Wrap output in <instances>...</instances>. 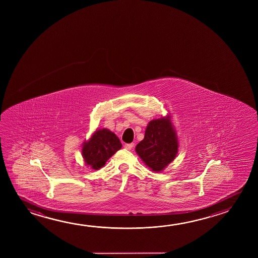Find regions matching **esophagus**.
<instances>
[{"mask_svg": "<svg viewBox=\"0 0 258 258\" xmlns=\"http://www.w3.org/2000/svg\"><path fill=\"white\" fill-rule=\"evenodd\" d=\"M133 147H134V144L133 143L125 144V145H124V148L127 149V150H131Z\"/></svg>", "mask_w": 258, "mask_h": 258, "instance_id": "34e87169", "label": "esophagus"}]
</instances>
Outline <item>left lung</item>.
I'll list each match as a JSON object with an SVG mask.
<instances>
[{"instance_id":"left-lung-1","label":"left lung","mask_w":258,"mask_h":258,"mask_svg":"<svg viewBox=\"0 0 258 258\" xmlns=\"http://www.w3.org/2000/svg\"><path fill=\"white\" fill-rule=\"evenodd\" d=\"M176 131L171 122V116L150 120L144 140L136 147V152L145 165L154 172H162L177 155Z\"/></svg>"}]
</instances>
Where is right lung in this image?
<instances>
[{"instance_id": "add662e5", "label": "right lung", "mask_w": 258, "mask_h": 258, "mask_svg": "<svg viewBox=\"0 0 258 258\" xmlns=\"http://www.w3.org/2000/svg\"><path fill=\"white\" fill-rule=\"evenodd\" d=\"M121 147L122 145L113 132L108 128H100L94 131L84 143L82 156L85 165L92 169L99 170Z\"/></svg>"}]
</instances>
